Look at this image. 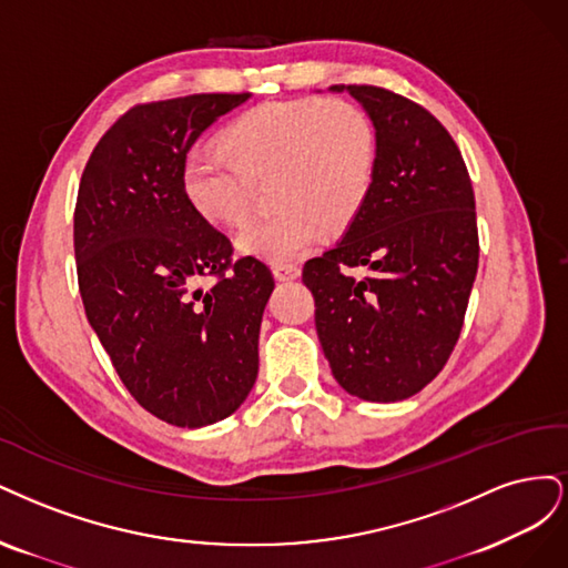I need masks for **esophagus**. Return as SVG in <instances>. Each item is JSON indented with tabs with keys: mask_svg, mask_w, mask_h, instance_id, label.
Segmentation results:
<instances>
[{
	"mask_svg": "<svg viewBox=\"0 0 568 568\" xmlns=\"http://www.w3.org/2000/svg\"><path fill=\"white\" fill-rule=\"evenodd\" d=\"M300 266L295 264H273V276H276V281H295L300 278Z\"/></svg>",
	"mask_w": 568,
	"mask_h": 568,
	"instance_id": "obj_1",
	"label": "esophagus"
}]
</instances>
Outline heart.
<instances>
[{"label": "heart", "mask_w": 568, "mask_h": 568, "mask_svg": "<svg viewBox=\"0 0 568 568\" xmlns=\"http://www.w3.org/2000/svg\"><path fill=\"white\" fill-rule=\"evenodd\" d=\"M224 149L195 145L181 164V191L214 226H237L252 184L271 176L268 205L237 235V250L290 262L358 216L375 172V130L358 105L339 99L266 101L224 130Z\"/></svg>", "instance_id": "heart-1"}]
</instances>
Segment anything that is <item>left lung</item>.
<instances>
[{
    "label": "left lung",
    "mask_w": 568,
    "mask_h": 568,
    "mask_svg": "<svg viewBox=\"0 0 568 568\" xmlns=\"http://www.w3.org/2000/svg\"><path fill=\"white\" fill-rule=\"evenodd\" d=\"M349 91L375 126L368 197L342 241L308 260L316 333L339 387L404 400L442 373L479 266L474 191L453 136L423 105L371 84ZM368 265L356 282L348 268Z\"/></svg>",
    "instance_id": "1"
}]
</instances>
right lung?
I'll return each instance as SVG.
<instances>
[{
  "instance_id": "obj_1",
  "label": "right lung",
  "mask_w": 568,
  "mask_h": 568,
  "mask_svg": "<svg viewBox=\"0 0 568 568\" xmlns=\"http://www.w3.org/2000/svg\"><path fill=\"white\" fill-rule=\"evenodd\" d=\"M250 94L134 105L91 153L75 205L78 283L89 325L136 400L174 427L241 408L260 371L273 276L195 214L181 164ZM200 277H214L210 288Z\"/></svg>"
}]
</instances>
